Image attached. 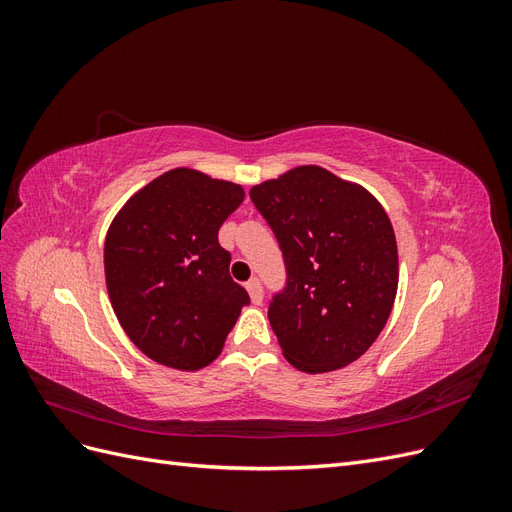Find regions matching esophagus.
Masks as SVG:
<instances>
[{
    "label": "esophagus",
    "mask_w": 512,
    "mask_h": 512,
    "mask_svg": "<svg viewBox=\"0 0 512 512\" xmlns=\"http://www.w3.org/2000/svg\"><path fill=\"white\" fill-rule=\"evenodd\" d=\"M245 288H247V292H250V299H252V303L254 305H260L262 303V297H265V292H262V284H260V280H250L245 284Z\"/></svg>",
    "instance_id": "esophagus-1"
}]
</instances>
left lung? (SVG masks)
I'll use <instances>...</instances> for the list:
<instances>
[{
  "mask_svg": "<svg viewBox=\"0 0 512 512\" xmlns=\"http://www.w3.org/2000/svg\"><path fill=\"white\" fill-rule=\"evenodd\" d=\"M280 243L286 288L269 322L290 365L342 369L376 342L397 294L399 260L389 215L359 183L297 166L250 190Z\"/></svg>",
  "mask_w": 512,
  "mask_h": 512,
  "instance_id": "left-lung-1",
  "label": "left lung"
}]
</instances>
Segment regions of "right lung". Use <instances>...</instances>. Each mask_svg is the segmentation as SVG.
<instances>
[{
  "mask_svg": "<svg viewBox=\"0 0 512 512\" xmlns=\"http://www.w3.org/2000/svg\"><path fill=\"white\" fill-rule=\"evenodd\" d=\"M245 198L241 185L173 168L138 190L104 241L111 305L132 344L160 365L196 371L218 359L241 307L218 230Z\"/></svg>",
  "mask_w": 512,
  "mask_h": 512,
  "instance_id": "right-lung-1",
  "label": "right lung"
}]
</instances>
